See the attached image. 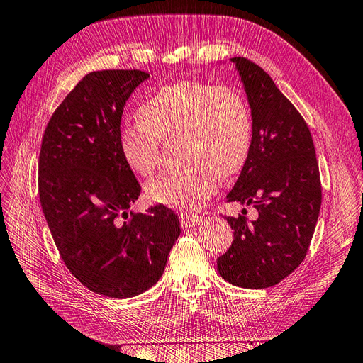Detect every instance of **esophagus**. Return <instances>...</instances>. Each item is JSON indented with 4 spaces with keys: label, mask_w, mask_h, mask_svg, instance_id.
<instances>
[{
    "label": "esophagus",
    "mask_w": 363,
    "mask_h": 363,
    "mask_svg": "<svg viewBox=\"0 0 363 363\" xmlns=\"http://www.w3.org/2000/svg\"><path fill=\"white\" fill-rule=\"evenodd\" d=\"M201 223V215H196L192 212H182L180 213V224L182 227H192Z\"/></svg>",
    "instance_id": "obj_1"
}]
</instances>
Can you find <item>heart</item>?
<instances>
[{
    "label": "heart",
    "instance_id": "obj_1",
    "mask_svg": "<svg viewBox=\"0 0 363 363\" xmlns=\"http://www.w3.org/2000/svg\"><path fill=\"white\" fill-rule=\"evenodd\" d=\"M139 123L119 130V152L140 177L160 163V144L177 139L180 168L147 184L152 201L175 208H199L219 179L233 177L248 159L252 118L245 96L235 87L204 82L164 84L138 111Z\"/></svg>",
    "mask_w": 363,
    "mask_h": 363
}]
</instances>
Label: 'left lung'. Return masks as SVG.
Instances as JSON below:
<instances>
[{
    "mask_svg": "<svg viewBox=\"0 0 363 363\" xmlns=\"http://www.w3.org/2000/svg\"><path fill=\"white\" fill-rule=\"evenodd\" d=\"M252 118V142L227 203L252 204L255 221L225 216L233 242L218 271L239 288L263 289L300 267L323 200L320 168L304 118L259 65L233 57ZM244 213V212H242Z\"/></svg>",
    "mask_w": 363,
    "mask_h": 363,
    "instance_id": "1",
    "label": "left lung"
}]
</instances>
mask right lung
I'll return each instance as SVG.
<instances>
[{"instance_id": "right-lung-1", "label": "right lung", "mask_w": 363, "mask_h": 363, "mask_svg": "<svg viewBox=\"0 0 363 363\" xmlns=\"http://www.w3.org/2000/svg\"><path fill=\"white\" fill-rule=\"evenodd\" d=\"M150 74L95 71L52 113L39 155V199L54 244L87 289L128 298L157 283L180 236L169 207L128 213L140 184L119 152L124 104Z\"/></svg>"}]
</instances>
